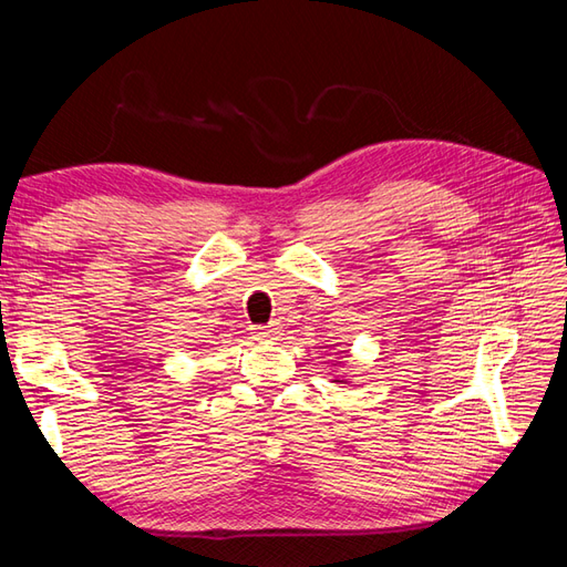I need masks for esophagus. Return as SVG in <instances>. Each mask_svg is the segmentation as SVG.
I'll list each match as a JSON object with an SVG mask.
<instances>
[{
    "instance_id": "34e87169",
    "label": "esophagus",
    "mask_w": 567,
    "mask_h": 567,
    "mask_svg": "<svg viewBox=\"0 0 567 567\" xmlns=\"http://www.w3.org/2000/svg\"><path fill=\"white\" fill-rule=\"evenodd\" d=\"M257 340H279L284 336V331L279 329L277 323H269V326H255L252 329Z\"/></svg>"
}]
</instances>
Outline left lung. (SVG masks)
Segmentation results:
<instances>
[{"label": "left lung", "mask_w": 567, "mask_h": 567, "mask_svg": "<svg viewBox=\"0 0 567 567\" xmlns=\"http://www.w3.org/2000/svg\"><path fill=\"white\" fill-rule=\"evenodd\" d=\"M338 383H340V381H338Z\"/></svg>", "instance_id": "8db88e82"}]
</instances>
